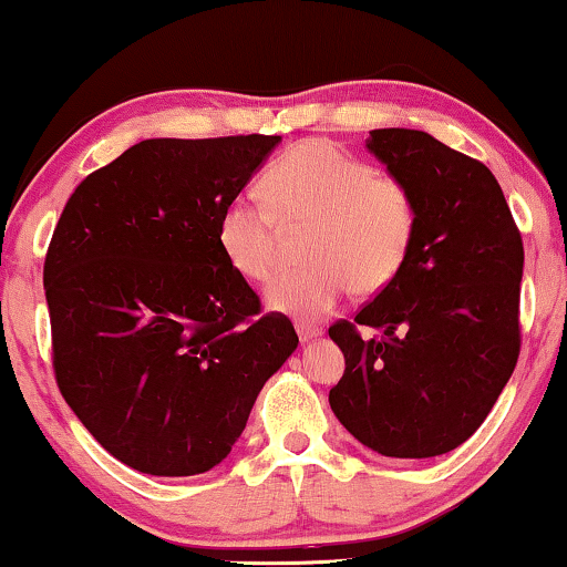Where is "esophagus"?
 <instances>
[{
  "label": "esophagus",
  "instance_id": "1",
  "mask_svg": "<svg viewBox=\"0 0 567 567\" xmlns=\"http://www.w3.org/2000/svg\"><path fill=\"white\" fill-rule=\"evenodd\" d=\"M320 333V328H316V326H306V323H298V338H300V343H308V341H312V338H318Z\"/></svg>",
  "mask_w": 567,
  "mask_h": 567
}]
</instances>
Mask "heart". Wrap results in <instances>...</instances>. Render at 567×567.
<instances>
[{"instance_id":"1","label":"heart","mask_w":567,"mask_h":567,"mask_svg":"<svg viewBox=\"0 0 567 567\" xmlns=\"http://www.w3.org/2000/svg\"><path fill=\"white\" fill-rule=\"evenodd\" d=\"M267 203L236 198L218 218V247L244 280L265 282L280 261L282 231L310 229L306 269L267 287L269 310L300 320L331 312L351 290H384L410 255L415 198L400 177L377 173L328 140H306L261 177Z\"/></svg>"}]
</instances>
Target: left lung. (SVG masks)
Instances as JSON below:
<instances>
[{
	"mask_svg": "<svg viewBox=\"0 0 567 567\" xmlns=\"http://www.w3.org/2000/svg\"><path fill=\"white\" fill-rule=\"evenodd\" d=\"M367 150L410 188L417 229L394 280L328 331L346 359L328 402L371 451L433 458L476 433L517 367L525 249L484 163L400 126Z\"/></svg>",
	"mask_w": 567,
	"mask_h": 567,
	"instance_id": "8db88e82",
	"label": "left lung"
}]
</instances>
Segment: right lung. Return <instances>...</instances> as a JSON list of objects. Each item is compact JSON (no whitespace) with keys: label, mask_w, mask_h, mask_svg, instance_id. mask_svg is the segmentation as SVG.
<instances>
[{"label":"right lung","mask_w":567,"mask_h":567,"mask_svg":"<svg viewBox=\"0 0 567 567\" xmlns=\"http://www.w3.org/2000/svg\"><path fill=\"white\" fill-rule=\"evenodd\" d=\"M282 137L145 140L68 198L45 257L68 408L126 466L196 476L298 349L218 247V218Z\"/></svg>","instance_id":"right-lung-1"}]
</instances>
